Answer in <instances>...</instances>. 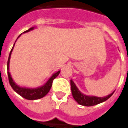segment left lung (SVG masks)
Here are the masks:
<instances>
[{"instance_id": "left-lung-1", "label": "left lung", "mask_w": 128, "mask_h": 128, "mask_svg": "<svg viewBox=\"0 0 128 128\" xmlns=\"http://www.w3.org/2000/svg\"><path fill=\"white\" fill-rule=\"evenodd\" d=\"M70 86H71L72 96L74 98V99L79 104L84 106H92L97 105L98 104L102 103L111 97L114 92V91L110 94L106 96H104V97H97V96H87L82 93L78 90L72 80H70Z\"/></svg>"}]
</instances>
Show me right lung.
Wrapping results in <instances>:
<instances>
[{"mask_svg":"<svg viewBox=\"0 0 128 128\" xmlns=\"http://www.w3.org/2000/svg\"><path fill=\"white\" fill-rule=\"evenodd\" d=\"M34 28L35 27H32L30 28H29L28 30L24 31L23 33H26L28 32H30V31L32 30H34ZM20 35L17 38V39L20 36ZM14 44H14V45H13L12 48V50H11L10 52V54H9L8 56V62H7V72H8V76L9 83L10 84L11 87L12 88V89L14 90L18 94L21 96L22 97L25 98V99L29 100H38L40 99V98H42L45 96L49 92L50 88L52 87L53 80L55 79V78L58 76V74H60V70L54 73V74L52 75V76L48 79V81H47L45 84H43L42 86H41L35 88L20 86L15 83L14 81L13 80L12 78V76H11L10 73L9 72V63H10V59L11 54H12V52L13 48H14Z\"/></svg>","mask_w":128,"mask_h":128,"instance_id":"add662e5","label":"right lung"}]
</instances>
